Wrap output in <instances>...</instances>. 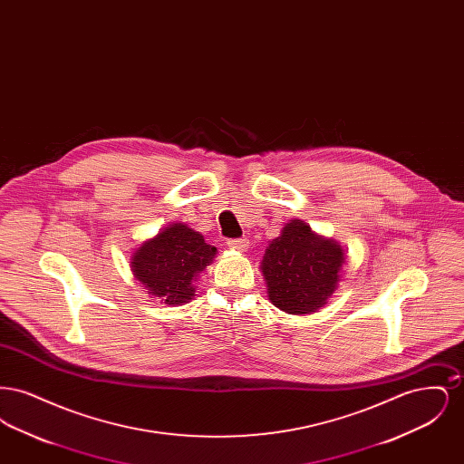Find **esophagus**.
I'll use <instances>...</instances> for the list:
<instances>
[{"instance_id": "1", "label": "esophagus", "mask_w": 464, "mask_h": 464, "mask_svg": "<svg viewBox=\"0 0 464 464\" xmlns=\"http://www.w3.org/2000/svg\"><path fill=\"white\" fill-rule=\"evenodd\" d=\"M227 245H229L231 248H235V250H240V252H243V250H246V248H248V240H246V238H233V240H229V242H227Z\"/></svg>"}]
</instances>
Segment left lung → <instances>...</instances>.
<instances>
[{
	"label": "left lung",
	"mask_w": 464,
	"mask_h": 464,
	"mask_svg": "<svg viewBox=\"0 0 464 464\" xmlns=\"http://www.w3.org/2000/svg\"><path fill=\"white\" fill-rule=\"evenodd\" d=\"M343 263L341 245L320 238L306 222H288L266 248L261 265L271 303L294 314L325 306Z\"/></svg>",
	"instance_id": "left-lung-1"
}]
</instances>
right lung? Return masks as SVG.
<instances>
[{"mask_svg": "<svg viewBox=\"0 0 464 464\" xmlns=\"http://www.w3.org/2000/svg\"><path fill=\"white\" fill-rule=\"evenodd\" d=\"M214 256L216 246L207 245L199 233L179 222L135 250L132 271L150 294L167 304H180L191 301L193 282Z\"/></svg>", "mask_w": 464, "mask_h": 464, "instance_id": "1", "label": "right lung"}]
</instances>
